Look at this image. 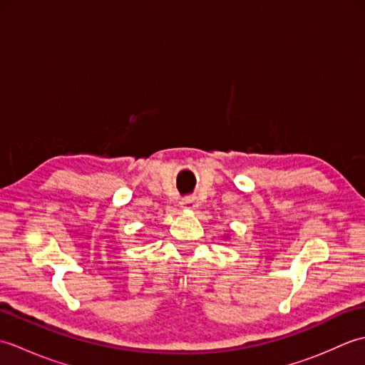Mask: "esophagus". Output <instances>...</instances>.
<instances>
[{
    "label": "esophagus",
    "mask_w": 365,
    "mask_h": 365,
    "mask_svg": "<svg viewBox=\"0 0 365 365\" xmlns=\"http://www.w3.org/2000/svg\"><path fill=\"white\" fill-rule=\"evenodd\" d=\"M180 205H182V208H190L191 210V208L197 207V199L195 196H187L185 199H182Z\"/></svg>",
    "instance_id": "obj_1"
}]
</instances>
